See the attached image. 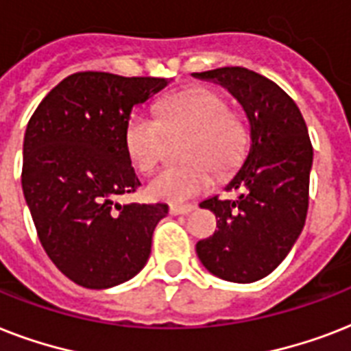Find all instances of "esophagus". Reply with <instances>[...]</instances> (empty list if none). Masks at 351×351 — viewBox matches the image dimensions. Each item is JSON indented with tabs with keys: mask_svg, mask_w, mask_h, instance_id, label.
I'll return each mask as SVG.
<instances>
[{
	"mask_svg": "<svg viewBox=\"0 0 351 351\" xmlns=\"http://www.w3.org/2000/svg\"><path fill=\"white\" fill-rule=\"evenodd\" d=\"M191 211H195V206H191V204H184V206H180V204H173V206H169L171 215H187L191 213Z\"/></svg>",
	"mask_w": 351,
	"mask_h": 351,
	"instance_id": "1",
	"label": "esophagus"
}]
</instances>
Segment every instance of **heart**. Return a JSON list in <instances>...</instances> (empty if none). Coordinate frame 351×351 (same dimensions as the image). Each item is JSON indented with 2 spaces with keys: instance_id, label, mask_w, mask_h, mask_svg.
I'll return each mask as SVG.
<instances>
[{
  "instance_id": "b5f03b06",
  "label": "heart",
  "mask_w": 351,
  "mask_h": 351,
  "mask_svg": "<svg viewBox=\"0 0 351 351\" xmlns=\"http://www.w3.org/2000/svg\"><path fill=\"white\" fill-rule=\"evenodd\" d=\"M186 134L180 158L187 164L165 167L151 178L147 195L153 200L182 204L202 195L213 184V173L228 176L239 167L250 143L244 114L208 87H191L160 101L158 120L143 112L131 114L123 143L131 164L140 173H151L164 158L167 136Z\"/></svg>"
}]
</instances>
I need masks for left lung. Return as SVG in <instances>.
I'll return each mask as SVG.
<instances>
[{
    "label": "left lung",
    "instance_id": "1",
    "mask_svg": "<svg viewBox=\"0 0 351 351\" xmlns=\"http://www.w3.org/2000/svg\"><path fill=\"white\" fill-rule=\"evenodd\" d=\"M193 76L228 87L251 125L250 154L226 186L237 197L200 204L219 230L198 240V258L224 280L255 282L286 258L304 228L313 162L308 127L297 104L255 71L220 67Z\"/></svg>",
    "mask_w": 351,
    "mask_h": 351
}]
</instances>
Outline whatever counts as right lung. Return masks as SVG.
I'll return each instance as SVG.
<instances>
[{
  "label": "right lung",
  "instance_id": "obj_1",
  "mask_svg": "<svg viewBox=\"0 0 351 351\" xmlns=\"http://www.w3.org/2000/svg\"><path fill=\"white\" fill-rule=\"evenodd\" d=\"M169 80L85 71L62 80L30 117L21 187L38 239L60 271L89 289L112 288L149 258L165 204H114L142 186L123 132L134 106Z\"/></svg>",
  "mask_w": 351,
  "mask_h": 351
}]
</instances>
